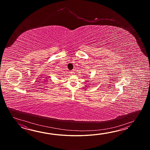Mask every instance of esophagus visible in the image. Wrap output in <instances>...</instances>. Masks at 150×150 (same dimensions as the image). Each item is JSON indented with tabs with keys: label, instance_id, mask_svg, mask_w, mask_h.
Returning a JSON list of instances; mask_svg holds the SVG:
<instances>
[{
	"label": "esophagus",
	"instance_id": "1",
	"mask_svg": "<svg viewBox=\"0 0 150 150\" xmlns=\"http://www.w3.org/2000/svg\"><path fill=\"white\" fill-rule=\"evenodd\" d=\"M70 74L71 75H74V71H71Z\"/></svg>",
	"mask_w": 150,
	"mask_h": 150
}]
</instances>
